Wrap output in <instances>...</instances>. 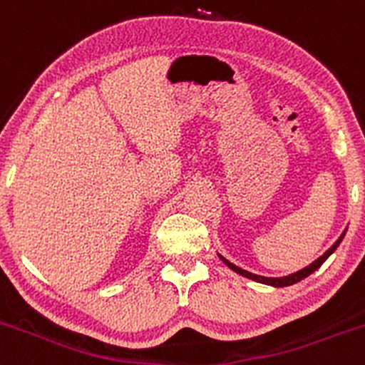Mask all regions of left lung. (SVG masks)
<instances>
[{
    "instance_id": "8db88e82",
    "label": "left lung",
    "mask_w": 365,
    "mask_h": 365,
    "mask_svg": "<svg viewBox=\"0 0 365 365\" xmlns=\"http://www.w3.org/2000/svg\"><path fill=\"white\" fill-rule=\"evenodd\" d=\"M346 230H348V229H344V232H342L341 236H339V240L335 241V243L331 245V247L328 248V250L324 252V254L321 255V257H317L316 261H314V262H310L309 266H305V268H304V269H300V272H294V273H291V275H286V277H262V275H255V273H250V272H247V269L240 268V266H236V264H234V262H230L229 259H225V257H223L222 254H218V257L222 259V261L225 262V264L229 266V268L232 269V272H236L237 275H241V277H247V279H250V280H255V282H259V284H264V286H272V287H287V286H293V284L300 282V280L307 279V277H309L310 273H314V272H316V269L319 268V266L323 264V262L327 261V259L330 257V255L334 254L335 250H337V247H339V245H341L342 237H344Z\"/></svg>"
}]
</instances>
